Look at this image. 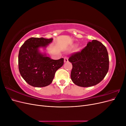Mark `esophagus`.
Here are the masks:
<instances>
[{
  "label": "esophagus",
  "instance_id": "esophagus-1",
  "mask_svg": "<svg viewBox=\"0 0 126 126\" xmlns=\"http://www.w3.org/2000/svg\"><path fill=\"white\" fill-rule=\"evenodd\" d=\"M68 62V59L67 57H64V63H67Z\"/></svg>",
  "mask_w": 126,
  "mask_h": 126
}]
</instances>
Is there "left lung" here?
<instances>
[{"mask_svg":"<svg viewBox=\"0 0 126 126\" xmlns=\"http://www.w3.org/2000/svg\"><path fill=\"white\" fill-rule=\"evenodd\" d=\"M72 63L71 79L75 85L88 87L101 81L109 69V56L105 46L96 40L88 42L80 52L68 59Z\"/></svg>","mask_w":126,"mask_h":126,"instance_id":"1","label":"left lung"}]
</instances>
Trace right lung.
<instances>
[{
    "label": "right lung",
    "mask_w": 126,
    "mask_h": 126,
    "mask_svg": "<svg viewBox=\"0 0 126 126\" xmlns=\"http://www.w3.org/2000/svg\"><path fill=\"white\" fill-rule=\"evenodd\" d=\"M53 39L32 37L27 40L20 48L18 67L20 74L26 82L35 87L49 85L54 79L56 71L63 64V58L51 59L46 50ZM43 48L44 52L40 51Z\"/></svg>",
    "instance_id": "1"
}]
</instances>
